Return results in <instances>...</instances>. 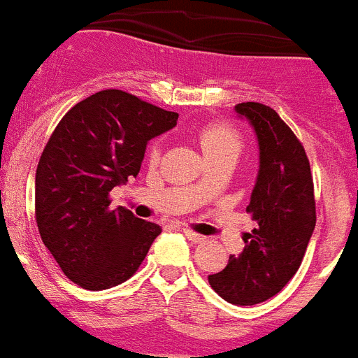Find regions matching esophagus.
I'll return each instance as SVG.
<instances>
[{
    "label": "esophagus",
    "instance_id": "34e87169",
    "mask_svg": "<svg viewBox=\"0 0 358 358\" xmlns=\"http://www.w3.org/2000/svg\"><path fill=\"white\" fill-rule=\"evenodd\" d=\"M182 232H185L186 238H188L189 241H193V243H202V241H204V239H206V236L196 234V232L189 231V229H182Z\"/></svg>",
    "mask_w": 358,
    "mask_h": 358
}]
</instances>
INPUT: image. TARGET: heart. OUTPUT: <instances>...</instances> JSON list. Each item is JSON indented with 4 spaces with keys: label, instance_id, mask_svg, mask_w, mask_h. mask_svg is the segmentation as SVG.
Returning a JSON list of instances; mask_svg holds the SVG:
<instances>
[{
    "label": "heart",
    "instance_id": "1",
    "mask_svg": "<svg viewBox=\"0 0 358 358\" xmlns=\"http://www.w3.org/2000/svg\"><path fill=\"white\" fill-rule=\"evenodd\" d=\"M196 142L201 145L206 159L213 157H238L243 149V140L238 131L224 122H211L196 131ZM162 152V143L152 142L149 149V157L156 162Z\"/></svg>",
    "mask_w": 358,
    "mask_h": 358
}]
</instances>
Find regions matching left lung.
I'll use <instances>...</instances> for the list:
<instances>
[{
    "mask_svg": "<svg viewBox=\"0 0 358 358\" xmlns=\"http://www.w3.org/2000/svg\"><path fill=\"white\" fill-rule=\"evenodd\" d=\"M257 134L259 173L247 213L257 227L245 234L243 252L208 280L234 306H254L280 293L306 255L316 227V201L306 149L275 110L236 104Z\"/></svg>",
    "mask_w": 358,
    "mask_h": 358,
    "instance_id": "obj_1",
    "label": "left lung"
}]
</instances>
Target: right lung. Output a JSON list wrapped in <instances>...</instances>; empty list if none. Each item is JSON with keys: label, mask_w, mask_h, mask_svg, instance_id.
Masks as SVG:
<instances>
[{"label": "right lung", "mask_w": 358, "mask_h": 358, "mask_svg": "<svg viewBox=\"0 0 358 358\" xmlns=\"http://www.w3.org/2000/svg\"><path fill=\"white\" fill-rule=\"evenodd\" d=\"M179 115L122 90H101L72 106L52 131L35 176L38 232L74 284L101 291L133 277L159 225L110 209V192L136 177L149 140Z\"/></svg>", "instance_id": "obj_1"}]
</instances>
